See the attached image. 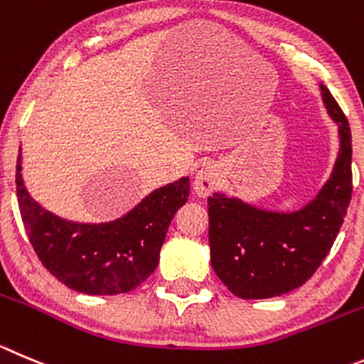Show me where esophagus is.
<instances>
[{"label":"esophagus","mask_w":364,"mask_h":364,"mask_svg":"<svg viewBox=\"0 0 364 364\" xmlns=\"http://www.w3.org/2000/svg\"><path fill=\"white\" fill-rule=\"evenodd\" d=\"M220 179V168L217 163L210 161L205 163L196 174V179H193V190L198 193L199 198H208L210 193L217 188Z\"/></svg>","instance_id":"obj_1"}]
</instances>
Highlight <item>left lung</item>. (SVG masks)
I'll return each instance as SVG.
<instances>
[{"label": "left lung", "instance_id": "1", "mask_svg": "<svg viewBox=\"0 0 364 364\" xmlns=\"http://www.w3.org/2000/svg\"><path fill=\"white\" fill-rule=\"evenodd\" d=\"M338 124L339 152L331 178L296 212H273L215 192L208 198L210 260L235 296L262 300L304 285L331 251L352 198V134L331 91L320 84Z\"/></svg>", "mask_w": 364, "mask_h": 364}]
</instances>
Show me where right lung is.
<instances>
[{
    "label": "right lung",
    "mask_w": 364,
    "mask_h": 364,
    "mask_svg": "<svg viewBox=\"0 0 364 364\" xmlns=\"http://www.w3.org/2000/svg\"><path fill=\"white\" fill-rule=\"evenodd\" d=\"M190 179L159 186L131 212L109 223H73L33 201L16 165L19 212L43 266L70 289L122 294L136 289L159 264V251L176 212L188 201Z\"/></svg>",
    "instance_id": "add662e5"
}]
</instances>
